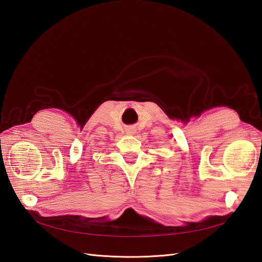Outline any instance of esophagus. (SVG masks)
<instances>
[{
	"label": "esophagus",
	"instance_id": "34e87169",
	"mask_svg": "<svg viewBox=\"0 0 262 262\" xmlns=\"http://www.w3.org/2000/svg\"><path fill=\"white\" fill-rule=\"evenodd\" d=\"M126 132H128L129 134H132V133H134V130L133 129H128V130H126Z\"/></svg>",
	"mask_w": 262,
	"mask_h": 262
}]
</instances>
